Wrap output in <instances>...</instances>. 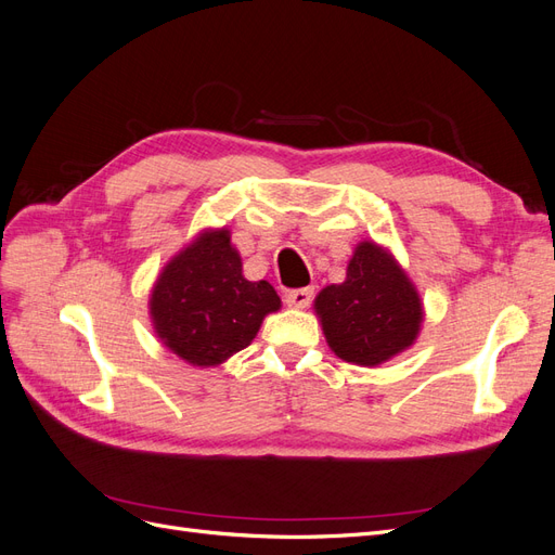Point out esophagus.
I'll return each mask as SVG.
<instances>
[{
  "mask_svg": "<svg viewBox=\"0 0 555 555\" xmlns=\"http://www.w3.org/2000/svg\"><path fill=\"white\" fill-rule=\"evenodd\" d=\"M314 296V289L312 287H306V289H292L287 294V306L296 308V310H304L310 306V300Z\"/></svg>",
  "mask_w": 555,
  "mask_h": 555,
  "instance_id": "obj_1",
  "label": "esophagus"
}]
</instances>
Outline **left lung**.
<instances>
[{"mask_svg":"<svg viewBox=\"0 0 555 555\" xmlns=\"http://www.w3.org/2000/svg\"><path fill=\"white\" fill-rule=\"evenodd\" d=\"M314 312L335 357L375 367L410 349L424 324V304L393 251L361 241L347 278L314 298Z\"/></svg>","mask_w":555,"mask_h":555,"instance_id":"8db88e82","label":"left lung"}]
</instances>
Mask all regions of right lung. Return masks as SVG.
I'll list each match as a JSON object with an SVG mask.
<instances>
[{
    "label": "right lung",
    "instance_id": "right-lung-1",
    "mask_svg": "<svg viewBox=\"0 0 555 555\" xmlns=\"http://www.w3.org/2000/svg\"><path fill=\"white\" fill-rule=\"evenodd\" d=\"M147 306L157 338L176 357L212 367L255 340L282 300L266 280L243 275L231 231L222 227L201 231L162 268Z\"/></svg>",
    "mask_w": 555,
    "mask_h": 555
}]
</instances>
